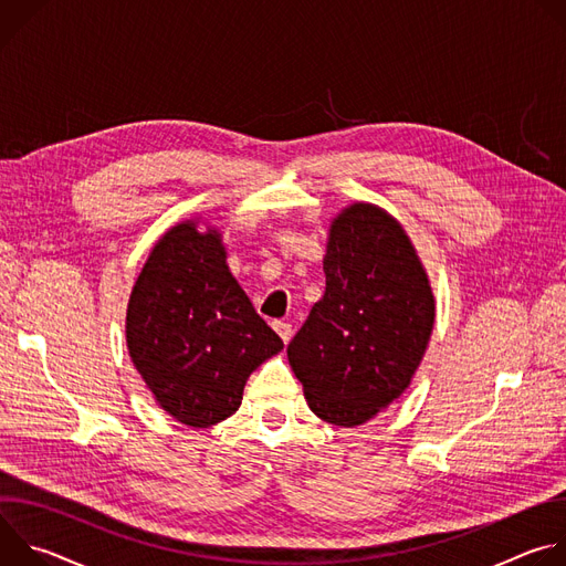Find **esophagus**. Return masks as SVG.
Returning a JSON list of instances; mask_svg holds the SVG:
<instances>
[{
	"mask_svg": "<svg viewBox=\"0 0 566 566\" xmlns=\"http://www.w3.org/2000/svg\"><path fill=\"white\" fill-rule=\"evenodd\" d=\"M273 329L280 334V338L284 340V345L293 338V327L289 325V322H280V319H275V322H273Z\"/></svg>",
	"mask_w": 566,
	"mask_h": 566,
	"instance_id": "34e87169",
	"label": "esophagus"
}]
</instances>
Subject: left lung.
Segmentation results:
<instances>
[{"mask_svg":"<svg viewBox=\"0 0 566 566\" xmlns=\"http://www.w3.org/2000/svg\"><path fill=\"white\" fill-rule=\"evenodd\" d=\"M327 289L286 354L313 415L354 428L412 382L434 327L428 273L402 226L352 203L329 228Z\"/></svg>","mask_w":566,"mask_h":566,"instance_id":"left-lung-1","label":"left lung"}]
</instances>
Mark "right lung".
I'll return each mask as SVG.
<instances>
[{
    "label": "right lung",
    "mask_w": 566,
    "mask_h": 566,
    "mask_svg": "<svg viewBox=\"0 0 566 566\" xmlns=\"http://www.w3.org/2000/svg\"><path fill=\"white\" fill-rule=\"evenodd\" d=\"M181 221L160 237L127 304L132 363L158 408L190 428L234 415L249 376L284 343L228 271L221 232Z\"/></svg>",
    "instance_id": "obj_1"
}]
</instances>
